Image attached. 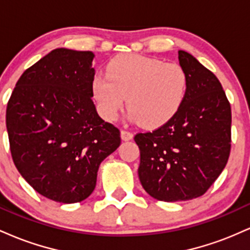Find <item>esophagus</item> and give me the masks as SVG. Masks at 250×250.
<instances>
[{
	"mask_svg": "<svg viewBox=\"0 0 250 250\" xmlns=\"http://www.w3.org/2000/svg\"><path fill=\"white\" fill-rule=\"evenodd\" d=\"M134 135L130 133V131H127V130H121V139L123 141H129V140L133 139Z\"/></svg>",
	"mask_w": 250,
	"mask_h": 250,
	"instance_id": "34e87169",
	"label": "esophagus"
}]
</instances>
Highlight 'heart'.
Listing matches in <instances>:
<instances>
[{"label":"heart","instance_id":"heart-1","mask_svg":"<svg viewBox=\"0 0 250 250\" xmlns=\"http://www.w3.org/2000/svg\"><path fill=\"white\" fill-rule=\"evenodd\" d=\"M187 85L186 70L177 63L131 54L111 60L107 76L96 75L91 88L100 111L109 121L116 119L127 97L130 119L153 129L177 113Z\"/></svg>","mask_w":250,"mask_h":250}]
</instances>
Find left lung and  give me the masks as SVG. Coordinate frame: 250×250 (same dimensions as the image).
<instances>
[{
	"instance_id": "1",
	"label": "left lung",
	"mask_w": 250,
	"mask_h": 250,
	"mask_svg": "<svg viewBox=\"0 0 250 250\" xmlns=\"http://www.w3.org/2000/svg\"><path fill=\"white\" fill-rule=\"evenodd\" d=\"M179 61L188 79L180 109L162 127L134 137L140 182L151 197L166 202L205 194L230 153L231 110L220 81L187 51L179 50Z\"/></svg>"
}]
</instances>
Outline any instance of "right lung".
Instances as JSON below:
<instances>
[{
    "label": "right lung",
    "mask_w": 250,
    "mask_h": 250,
    "mask_svg": "<svg viewBox=\"0 0 250 250\" xmlns=\"http://www.w3.org/2000/svg\"><path fill=\"white\" fill-rule=\"evenodd\" d=\"M91 51L57 48L22 74L7 105L13 161L37 193L61 203L94 191L120 130L97 114Z\"/></svg>",
    "instance_id": "obj_1"
}]
</instances>
